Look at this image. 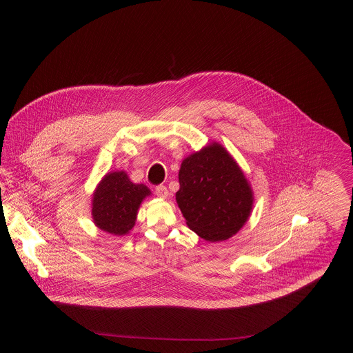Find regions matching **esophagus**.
<instances>
[{"mask_svg":"<svg viewBox=\"0 0 353 353\" xmlns=\"http://www.w3.org/2000/svg\"><path fill=\"white\" fill-rule=\"evenodd\" d=\"M154 193H156L159 197H161V199H167V197H168V189H167V186H164V185L156 186V188H154Z\"/></svg>","mask_w":353,"mask_h":353,"instance_id":"34e87169","label":"esophagus"}]
</instances>
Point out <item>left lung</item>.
<instances>
[{"label": "left lung", "instance_id": "obj_1", "mask_svg": "<svg viewBox=\"0 0 353 353\" xmlns=\"http://www.w3.org/2000/svg\"><path fill=\"white\" fill-rule=\"evenodd\" d=\"M176 201L186 225L209 242L236 234L252 214V186L232 154L219 143L183 160Z\"/></svg>", "mask_w": 353, "mask_h": 353}]
</instances>
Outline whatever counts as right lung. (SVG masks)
<instances>
[{
  "mask_svg": "<svg viewBox=\"0 0 353 353\" xmlns=\"http://www.w3.org/2000/svg\"><path fill=\"white\" fill-rule=\"evenodd\" d=\"M150 194L148 186L134 184L124 170L107 173L92 194L94 223L110 234H128L141 202Z\"/></svg>",
  "mask_w": 353,
  "mask_h": 353,
  "instance_id": "right-lung-1",
  "label": "right lung"
}]
</instances>
